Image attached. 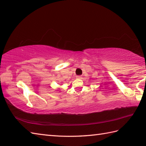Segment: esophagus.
Wrapping results in <instances>:
<instances>
[{
	"instance_id": "obj_1",
	"label": "esophagus",
	"mask_w": 146,
	"mask_h": 146,
	"mask_svg": "<svg viewBox=\"0 0 146 146\" xmlns=\"http://www.w3.org/2000/svg\"><path fill=\"white\" fill-rule=\"evenodd\" d=\"M76 78H78V79H81V78H82V76H77Z\"/></svg>"
}]
</instances>
